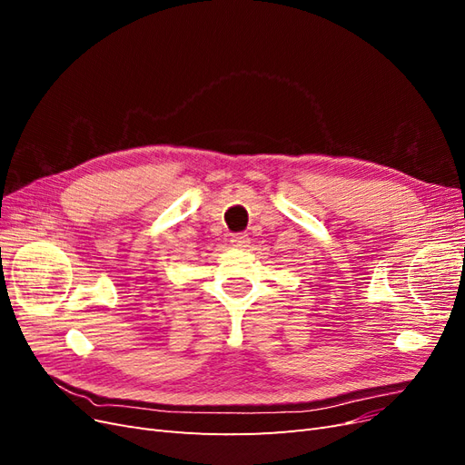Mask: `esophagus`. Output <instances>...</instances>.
<instances>
[{
  "mask_svg": "<svg viewBox=\"0 0 465 465\" xmlns=\"http://www.w3.org/2000/svg\"><path fill=\"white\" fill-rule=\"evenodd\" d=\"M248 234H234L232 238H231V246H234V248H246L248 246Z\"/></svg>",
  "mask_w": 465,
  "mask_h": 465,
  "instance_id": "obj_1",
  "label": "esophagus"
}]
</instances>
